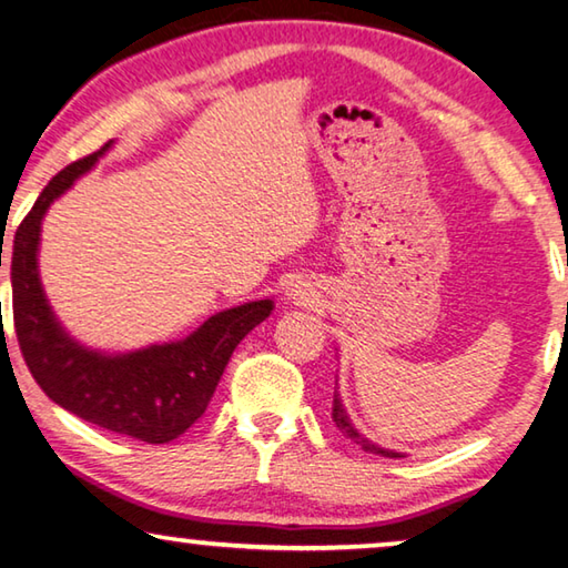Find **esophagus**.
<instances>
[{
	"instance_id": "34e87169",
	"label": "esophagus",
	"mask_w": 568,
	"mask_h": 568,
	"mask_svg": "<svg viewBox=\"0 0 568 568\" xmlns=\"http://www.w3.org/2000/svg\"><path fill=\"white\" fill-rule=\"evenodd\" d=\"M291 295H293V293H291ZM295 295H297V293H295Z\"/></svg>"
}]
</instances>
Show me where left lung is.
I'll return each instance as SVG.
<instances>
[{
	"label": "left lung",
	"instance_id": "8db88e82",
	"mask_svg": "<svg viewBox=\"0 0 568 568\" xmlns=\"http://www.w3.org/2000/svg\"><path fill=\"white\" fill-rule=\"evenodd\" d=\"M338 351V348H335ZM333 420L335 426H338L345 436L351 440H355L363 450H371V454H381V456H388V458H406V454H400V450H393V448H383L378 444H373L371 438H365L358 428L353 426L351 418H348V410H345L343 400H341V390H338V378H335V390H333Z\"/></svg>",
	"mask_w": 568,
	"mask_h": 568
}]
</instances>
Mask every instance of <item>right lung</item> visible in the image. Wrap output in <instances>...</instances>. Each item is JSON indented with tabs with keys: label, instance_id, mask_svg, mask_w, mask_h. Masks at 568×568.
Listing matches in <instances>:
<instances>
[{
	"label": "right lung",
	"instance_id": "1",
	"mask_svg": "<svg viewBox=\"0 0 568 568\" xmlns=\"http://www.w3.org/2000/svg\"><path fill=\"white\" fill-rule=\"evenodd\" d=\"M114 140L57 172L14 233L9 253L12 311L27 368L57 406L148 444H168L203 416L230 355L273 313L275 301L220 311L180 341L110 353L77 341L52 311L40 277L42 220L57 197L94 170ZM2 265V257H0Z\"/></svg>",
	"mask_w": 568,
	"mask_h": 568
}]
</instances>
